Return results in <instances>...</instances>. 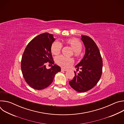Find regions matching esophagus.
I'll list each match as a JSON object with an SVG mask.
<instances>
[{
    "label": "esophagus",
    "mask_w": 124,
    "mask_h": 124,
    "mask_svg": "<svg viewBox=\"0 0 124 124\" xmlns=\"http://www.w3.org/2000/svg\"><path fill=\"white\" fill-rule=\"evenodd\" d=\"M68 70L67 69H65V68H61V71L62 72H63V71H67Z\"/></svg>",
    "instance_id": "34e87169"
}]
</instances>
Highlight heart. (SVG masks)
I'll list each match as a JSON object with an SVG mask.
<instances>
[{"label": "heart", "instance_id": "1", "mask_svg": "<svg viewBox=\"0 0 124 124\" xmlns=\"http://www.w3.org/2000/svg\"><path fill=\"white\" fill-rule=\"evenodd\" d=\"M66 43L71 46L75 51V54L76 56L79 55L80 51L82 49L81 43L76 39H70L66 41ZM62 48V45L58 41H55L53 43L51 46V53L54 55H57L59 54ZM56 62L59 66L68 68L71 65L74 60L72 58L67 57L63 55H60L56 57Z\"/></svg>", "mask_w": 124, "mask_h": 124}]
</instances>
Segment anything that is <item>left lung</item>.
<instances>
[{
	"mask_svg": "<svg viewBox=\"0 0 124 124\" xmlns=\"http://www.w3.org/2000/svg\"><path fill=\"white\" fill-rule=\"evenodd\" d=\"M85 47V55L75 67L81 69L69 81V84L78 92H85L91 89L98 82L102 74V60L100 50L95 42L89 37L81 35Z\"/></svg>",
	"mask_w": 124,
	"mask_h": 124,
	"instance_id": "obj_1",
	"label": "left lung"
}]
</instances>
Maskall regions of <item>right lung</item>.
<instances>
[{"label":"right lung","instance_id":"obj_1","mask_svg":"<svg viewBox=\"0 0 124 124\" xmlns=\"http://www.w3.org/2000/svg\"><path fill=\"white\" fill-rule=\"evenodd\" d=\"M54 35L41 34L33 39L26 46L21 61V69L26 83L33 89L42 90L48 87L61 68L54 64L49 69L46 64H54L51 46L54 41Z\"/></svg>","mask_w":124,"mask_h":124}]
</instances>
